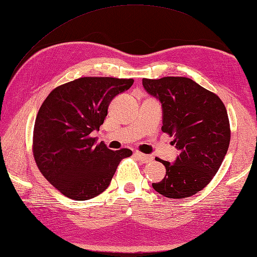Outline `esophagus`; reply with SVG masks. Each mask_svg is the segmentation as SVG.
I'll list each match as a JSON object with an SVG mask.
<instances>
[{
	"label": "esophagus",
	"instance_id": "1",
	"mask_svg": "<svg viewBox=\"0 0 257 257\" xmlns=\"http://www.w3.org/2000/svg\"><path fill=\"white\" fill-rule=\"evenodd\" d=\"M134 155L140 160H142L143 162H145V164H147V162H150L153 160V156H150V155H145V154H142V153H139V152H135Z\"/></svg>",
	"mask_w": 257,
	"mask_h": 257
}]
</instances>
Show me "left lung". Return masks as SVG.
Here are the masks:
<instances>
[{
  "label": "left lung",
  "instance_id": "obj_1",
  "mask_svg": "<svg viewBox=\"0 0 257 257\" xmlns=\"http://www.w3.org/2000/svg\"><path fill=\"white\" fill-rule=\"evenodd\" d=\"M145 90L161 102L162 132L173 136L180 155L166 167L164 180L153 183L168 198H185L202 191L220 168L230 144L226 107L216 93L187 77L143 78Z\"/></svg>",
  "mask_w": 257,
  "mask_h": 257
}]
</instances>
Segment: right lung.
Returning <instances> with one entry per match:
<instances>
[{
	"label": "right lung",
	"instance_id": "add662e5",
	"mask_svg": "<svg viewBox=\"0 0 257 257\" xmlns=\"http://www.w3.org/2000/svg\"><path fill=\"white\" fill-rule=\"evenodd\" d=\"M134 79L81 77L56 87L36 117L33 153L42 176L75 201L98 196L109 186L116 168L132 150L96 145L90 134L99 131L109 104L130 89Z\"/></svg>",
	"mask_w": 257,
	"mask_h": 257
}]
</instances>
